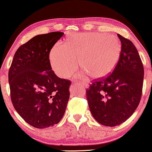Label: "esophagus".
Returning a JSON list of instances; mask_svg holds the SVG:
<instances>
[{
  "label": "esophagus",
  "instance_id": "34e87169",
  "mask_svg": "<svg viewBox=\"0 0 152 152\" xmlns=\"http://www.w3.org/2000/svg\"><path fill=\"white\" fill-rule=\"evenodd\" d=\"M81 83V84L83 86H84V87H88V82H80ZM75 84V83H74Z\"/></svg>",
  "mask_w": 152,
  "mask_h": 152
}]
</instances>
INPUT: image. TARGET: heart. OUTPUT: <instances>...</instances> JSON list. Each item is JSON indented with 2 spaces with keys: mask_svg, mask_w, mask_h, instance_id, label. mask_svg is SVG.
Listing matches in <instances>:
<instances>
[{
  "mask_svg": "<svg viewBox=\"0 0 152 152\" xmlns=\"http://www.w3.org/2000/svg\"><path fill=\"white\" fill-rule=\"evenodd\" d=\"M121 43L111 34L97 32L70 34L65 44L57 43L50 54V61L60 77H68L77 67L94 79L104 78L114 70L121 53Z\"/></svg>",
  "mask_w": 152,
  "mask_h": 152,
  "instance_id": "obj_1",
  "label": "heart"
}]
</instances>
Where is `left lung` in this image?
<instances>
[{"mask_svg": "<svg viewBox=\"0 0 152 152\" xmlns=\"http://www.w3.org/2000/svg\"><path fill=\"white\" fill-rule=\"evenodd\" d=\"M121 53L117 65L107 77L95 79L86 89L91 114L107 126L123 123L137 109L142 96L144 68L132 41L118 34Z\"/></svg>", "mask_w": 152, "mask_h": 152, "instance_id": "8db88e82", "label": "left lung"}]
</instances>
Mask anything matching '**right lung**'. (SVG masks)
<instances>
[{"mask_svg": "<svg viewBox=\"0 0 152 152\" xmlns=\"http://www.w3.org/2000/svg\"><path fill=\"white\" fill-rule=\"evenodd\" d=\"M64 33L35 36L18 48L8 73L12 104L31 126L45 129L59 123L65 113L71 82L52 70L50 53Z\"/></svg>", "mask_w": 152, "mask_h": 152, "instance_id": "obj_1", "label": "right lung"}]
</instances>
